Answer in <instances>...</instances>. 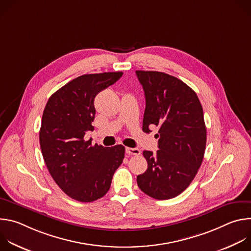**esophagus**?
Masks as SVG:
<instances>
[{"label": "esophagus", "mask_w": 251, "mask_h": 251, "mask_svg": "<svg viewBox=\"0 0 251 251\" xmlns=\"http://www.w3.org/2000/svg\"><path fill=\"white\" fill-rule=\"evenodd\" d=\"M126 153L129 156H139L141 154V151L137 148H126Z\"/></svg>", "instance_id": "obj_1"}]
</instances>
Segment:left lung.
Returning a JSON list of instances; mask_svg holds the SVG:
<instances>
[{"label":"left lung","instance_id":"left-lung-1","mask_svg":"<svg viewBox=\"0 0 251 251\" xmlns=\"http://www.w3.org/2000/svg\"><path fill=\"white\" fill-rule=\"evenodd\" d=\"M136 75L146 98L142 129L159 128V150L143 152L148 169L137 184L153 199L169 200L190 186L201 165L206 144L202 107L197 93L175 76L144 70Z\"/></svg>","mask_w":251,"mask_h":251}]
</instances>
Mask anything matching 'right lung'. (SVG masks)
<instances>
[{
    "instance_id": "right-lung-1",
    "label": "right lung",
    "mask_w": 251,
    "mask_h": 251,
    "mask_svg": "<svg viewBox=\"0 0 251 251\" xmlns=\"http://www.w3.org/2000/svg\"><path fill=\"white\" fill-rule=\"evenodd\" d=\"M122 75L117 71L78 76L55 91L45 107L40 130L45 163L56 185L81 202L106 195L124 159L122 145L108 148L84 140L85 133L94 130L95 96Z\"/></svg>"
}]
</instances>
